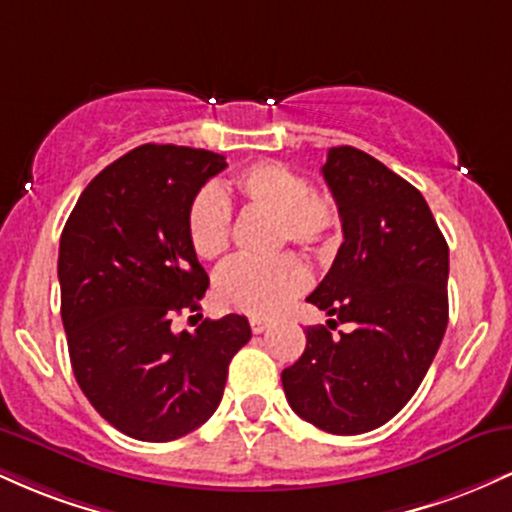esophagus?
Instances as JSON below:
<instances>
[{
    "label": "esophagus",
    "instance_id": "34e87169",
    "mask_svg": "<svg viewBox=\"0 0 512 512\" xmlns=\"http://www.w3.org/2000/svg\"><path fill=\"white\" fill-rule=\"evenodd\" d=\"M269 327L267 317H250V330L255 334H262Z\"/></svg>",
    "mask_w": 512,
    "mask_h": 512
}]
</instances>
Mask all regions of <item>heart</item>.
<instances>
[{"mask_svg":"<svg viewBox=\"0 0 512 512\" xmlns=\"http://www.w3.org/2000/svg\"><path fill=\"white\" fill-rule=\"evenodd\" d=\"M248 209L279 219V243L298 248H330L342 233L337 199L313 190L303 173L279 161H257L233 180ZM187 236L202 260H219L233 236V211L214 187H204L187 211ZM310 274L296 255L274 260H236L216 276V301L248 315H274L308 286Z\"/></svg>","mask_w":512,"mask_h":512,"instance_id":"obj_1","label":"heart"}]
</instances>
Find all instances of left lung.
Returning a JSON list of instances; mask_svg holds the SVG:
<instances>
[{
	"mask_svg": "<svg viewBox=\"0 0 512 512\" xmlns=\"http://www.w3.org/2000/svg\"><path fill=\"white\" fill-rule=\"evenodd\" d=\"M344 243L308 303L351 327L305 330L281 373L301 419L334 436L387 424L419 390L448 327V243L424 195L378 158L334 146L322 166Z\"/></svg>",
	"mask_w": 512,
	"mask_h": 512,
	"instance_id": "1",
	"label": "left lung"
}]
</instances>
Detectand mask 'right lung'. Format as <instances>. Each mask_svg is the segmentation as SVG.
<instances>
[{
    "label": "right lung",
    "instance_id": "right-lung-1",
    "mask_svg": "<svg viewBox=\"0 0 512 512\" xmlns=\"http://www.w3.org/2000/svg\"><path fill=\"white\" fill-rule=\"evenodd\" d=\"M223 168L207 149L137 146L88 182L64 223L57 276L74 378L129 438L168 443L202 426L252 337L236 313L195 334L170 327L182 310L197 313L209 289L187 211Z\"/></svg>",
    "mask_w": 512,
    "mask_h": 512
}]
</instances>
